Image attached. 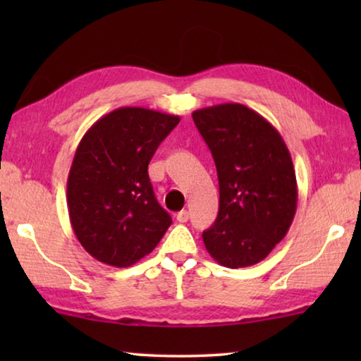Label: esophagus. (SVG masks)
Listing matches in <instances>:
<instances>
[{
  "label": "esophagus",
  "instance_id": "esophagus-1",
  "mask_svg": "<svg viewBox=\"0 0 361 361\" xmlns=\"http://www.w3.org/2000/svg\"><path fill=\"white\" fill-rule=\"evenodd\" d=\"M189 219V212L188 210H181L176 213V221L178 223H186Z\"/></svg>",
  "mask_w": 361,
  "mask_h": 361
}]
</instances>
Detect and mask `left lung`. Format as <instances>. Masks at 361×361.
<instances>
[{"mask_svg":"<svg viewBox=\"0 0 361 361\" xmlns=\"http://www.w3.org/2000/svg\"><path fill=\"white\" fill-rule=\"evenodd\" d=\"M219 183V210L204 231L207 252L221 266H253L288 232L298 186L290 151L276 127L240 103L192 113Z\"/></svg>","mask_w":361,"mask_h":361,"instance_id":"obj_1","label":"left lung"}]
</instances>
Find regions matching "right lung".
<instances>
[{
  "label": "right lung",
  "mask_w": 361,
  "mask_h": 361,
  "mask_svg": "<svg viewBox=\"0 0 361 361\" xmlns=\"http://www.w3.org/2000/svg\"><path fill=\"white\" fill-rule=\"evenodd\" d=\"M178 122L173 114L124 106L84 133L70 169L66 204L79 243L95 259L132 266L172 224L156 200L148 164Z\"/></svg>",
  "instance_id": "add662e5"
}]
</instances>
